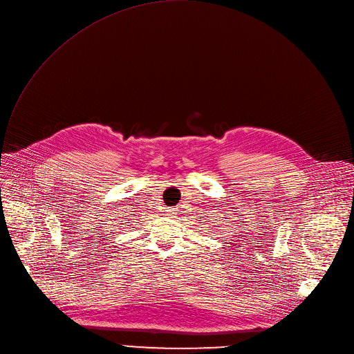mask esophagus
Wrapping results in <instances>:
<instances>
[{
	"label": "esophagus",
	"instance_id": "34e87169",
	"mask_svg": "<svg viewBox=\"0 0 354 354\" xmlns=\"http://www.w3.org/2000/svg\"><path fill=\"white\" fill-rule=\"evenodd\" d=\"M167 215H168L169 218H175V215H178V214H176V209H175V207H169V209L167 210Z\"/></svg>",
	"mask_w": 354,
	"mask_h": 354
}]
</instances>
